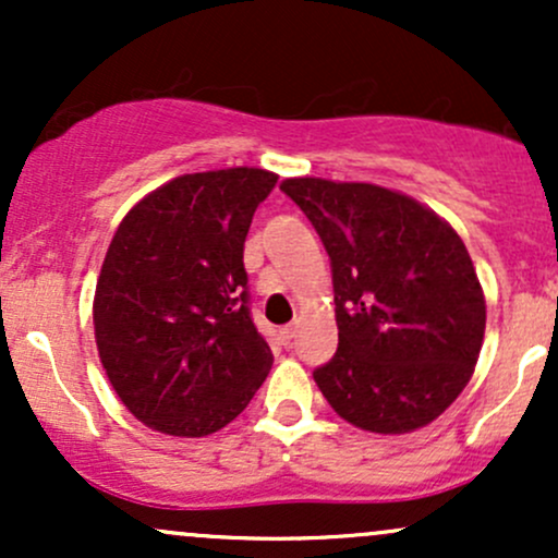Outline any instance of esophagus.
I'll return each instance as SVG.
<instances>
[{"instance_id": "1", "label": "esophagus", "mask_w": 558, "mask_h": 558, "mask_svg": "<svg viewBox=\"0 0 558 558\" xmlns=\"http://www.w3.org/2000/svg\"><path fill=\"white\" fill-rule=\"evenodd\" d=\"M296 330H299V325H296V323H291V325H286L283 330H280V336H283V341H286V343H291L293 338H296Z\"/></svg>"}]
</instances>
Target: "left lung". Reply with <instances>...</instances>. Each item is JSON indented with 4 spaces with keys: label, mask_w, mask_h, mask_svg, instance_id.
I'll list each match as a JSON object with an SVG mask.
<instances>
[{
    "label": "left lung",
    "mask_w": 558,
    "mask_h": 558,
    "mask_svg": "<svg viewBox=\"0 0 558 558\" xmlns=\"http://www.w3.org/2000/svg\"><path fill=\"white\" fill-rule=\"evenodd\" d=\"M280 191L323 239L338 351L315 383L369 433L430 425L470 383L485 296L457 230L425 204L373 183L288 178Z\"/></svg>",
    "instance_id": "obj_1"
}]
</instances>
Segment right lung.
I'll list each match as a JSON object with an SVG mask.
<instances>
[{"label":"right lung","mask_w":558,"mask_h":558,"mask_svg":"<svg viewBox=\"0 0 558 558\" xmlns=\"http://www.w3.org/2000/svg\"><path fill=\"white\" fill-rule=\"evenodd\" d=\"M275 172L172 178L114 230L96 280L101 367L133 417L202 438L235 420L272 367L248 312L243 241Z\"/></svg>","instance_id":"add662e5"}]
</instances>
